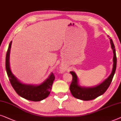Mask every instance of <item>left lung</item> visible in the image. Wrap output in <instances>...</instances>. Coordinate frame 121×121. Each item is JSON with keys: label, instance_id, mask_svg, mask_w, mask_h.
Returning <instances> with one entry per match:
<instances>
[{"label": "left lung", "instance_id": "8db88e82", "mask_svg": "<svg viewBox=\"0 0 121 121\" xmlns=\"http://www.w3.org/2000/svg\"><path fill=\"white\" fill-rule=\"evenodd\" d=\"M109 39H110L111 48L113 50V65L112 73L107 79L104 80L100 85L96 87H93L86 88L78 86L77 84L78 79H77L76 75L74 72L71 71L70 73L72 76V80L70 86V90L71 93L74 97L83 101L92 100L104 94L108 88L113 79V76L115 75L117 65V57L115 45H114L112 40L110 38H109Z\"/></svg>", "mask_w": 121, "mask_h": 121}]
</instances>
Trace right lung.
<instances>
[{
    "mask_svg": "<svg viewBox=\"0 0 121 121\" xmlns=\"http://www.w3.org/2000/svg\"><path fill=\"white\" fill-rule=\"evenodd\" d=\"M12 42L9 44L6 52L5 67L8 76L12 87L19 96L28 100L40 101L46 99L50 93L53 82L55 78L54 73H51L49 78L39 86L27 85L20 82L13 75L9 66V54Z\"/></svg>",
    "mask_w": 121,
    "mask_h": 121,
    "instance_id": "1",
    "label": "right lung"
}]
</instances>
